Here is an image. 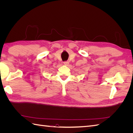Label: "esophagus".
I'll use <instances>...</instances> for the list:
<instances>
[{
  "label": "esophagus",
  "instance_id": "1",
  "mask_svg": "<svg viewBox=\"0 0 133 133\" xmlns=\"http://www.w3.org/2000/svg\"><path fill=\"white\" fill-rule=\"evenodd\" d=\"M69 64V62H68V61H65V62H64V65H68V64Z\"/></svg>",
  "mask_w": 133,
  "mask_h": 133
}]
</instances>
